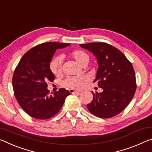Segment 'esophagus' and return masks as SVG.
Returning <instances> with one entry per match:
<instances>
[{"label":"esophagus","instance_id":"obj_1","mask_svg":"<svg viewBox=\"0 0 152 152\" xmlns=\"http://www.w3.org/2000/svg\"><path fill=\"white\" fill-rule=\"evenodd\" d=\"M69 91L72 94H79L80 93V91H75V90H74V89H69Z\"/></svg>","mask_w":152,"mask_h":152}]
</instances>
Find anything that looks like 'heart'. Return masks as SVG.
Returning a JSON list of instances; mask_svg holds the SVG:
<instances>
[{
  "instance_id": "obj_1",
  "label": "heart",
  "mask_w": 152,
  "mask_h": 152,
  "mask_svg": "<svg viewBox=\"0 0 152 152\" xmlns=\"http://www.w3.org/2000/svg\"><path fill=\"white\" fill-rule=\"evenodd\" d=\"M69 56L79 65L85 66L89 61V56L85 51L82 50H75L69 53ZM62 59L60 56L53 59L50 61V70L55 76H59L61 72ZM88 79L85 76L68 77L64 81V85L69 88L80 89L88 83Z\"/></svg>"
}]
</instances>
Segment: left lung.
<instances>
[{
	"label": "left lung",
	"mask_w": 152,
	"mask_h": 152,
	"mask_svg": "<svg viewBox=\"0 0 152 152\" xmlns=\"http://www.w3.org/2000/svg\"><path fill=\"white\" fill-rule=\"evenodd\" d=\"M93 53L97 58L98 69L93 83L97 81L103 92L94 93L87 105L89 112L101 118H110L126 107L137 88L135 73L132 65L116 48L105 42L80 45Z\"/></svg>",
	"instance_id": "1"
}]
</instances>
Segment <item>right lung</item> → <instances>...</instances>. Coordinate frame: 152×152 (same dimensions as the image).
Masks as SVG:
<instances>
[{
	"label": "right lung",
	"mask_w": 152,
	"mask_h": 152,
	"mask_svg": "<svg viewBox=\"0 0 152 152\" xmlns=\"http://www.w3.org/2000/svg\"><path fill=\"white\" fill-rule=\"evenodd\" d=\"M69 43L45 42L32 48L23 55L14 71V95L21 107L34 118L46 120L57 114L63 106L69 91L59 88L50 95L47 83L53 82L49 65L57 49Z\"/></svg>",
	"instance_id": "right-lung-1"
}]
</instances>
